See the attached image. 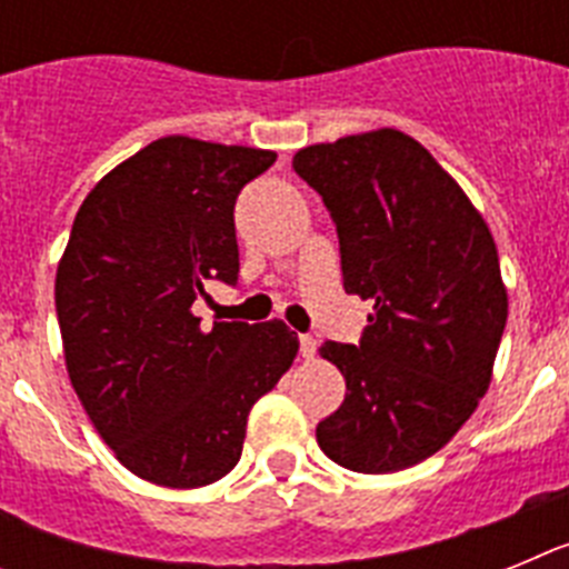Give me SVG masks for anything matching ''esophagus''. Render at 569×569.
Here are the masks:
<instances>
[{
	"mask_svg": "<svg viewBox=\"0 0 569 569\" xmlns=\"http://www.w3.org/2000/svg\"><path fill=\"white\" fill-rule=\"evenodd\" d=\"M316 350H319V341L313 339V336H299V353L301 359H313Z\"/></svg>",
	"mask_w": 569,
	"mask_h": 569,
	"instance_id": "34e87169",
	"label": "esophagus"
}]
</instances>
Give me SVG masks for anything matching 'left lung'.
<instances>
[{
	"label": "left lung",
	"instance_id": "8db88e82",
	"mask_svg": "<svg viewBox=\"0 0 569 569\" xmlns=\"http://www.w3.org/2000/svg\"><path fill=\"white\" fill-rule=\"evenodd\" d=\"M293 170L333 219L345 290L373 301L359 345L319 347L347 396L316 439L353 472L419 465L490 385L507 325L496 241L465 190L401 130L313 144Z\"/></svg>",
	"mask_w": 569,
	"mask_h": 569
}]
</instances>
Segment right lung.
Segmentation results:
<instances>
[{"instance_id":"right-lung-1","label":"right lung","mask_w":569,"mask_h":569,"mask_svg":"<svg viewBox=\"0 0 569 569\" xmlns=\"http://www.w3.org/2000/svg\"><path fill=\"white\" fill-rule=\"evenodd\" d=\"M276 153L164 136L110 170L79 208L57 270L70 385L130 472L204 487L241 456L250 407L293 365L284 321H216L204 281H239L233 210Z\"/></svg>"}]
</instances>
